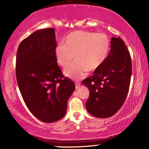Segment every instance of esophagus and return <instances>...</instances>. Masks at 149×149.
<instances>
[{"mask_svg":"<svg viewBox=\"0 0 149 149\" xmlns=\"http://www.w3.org/2000/svg\"><path fill=\"white\" fill-rule=\"evenodd\" d=\"M75 85H76V89H78L80 88V83H75Z\"/></svg>","mask_w":149,"mask_h":149,"instance_id":"obj_1","label":"esophagus"}]
</instances>
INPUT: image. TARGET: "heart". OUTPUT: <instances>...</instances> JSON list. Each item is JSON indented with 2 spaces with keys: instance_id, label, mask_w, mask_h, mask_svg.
Masks as SVG:
<instances>
[{
  "instance_id": "b5f03b06",
  "label": "heart",
  "mask_w": 149,
  "mask_h": 149,
  "mask_svg": "<svg viewBox=\"0 0 149 149\" xmlns=\"http://www.w3.org/2000/svg\"><path fill=\"white\" fill-rule=\"evenodd\" d=\"M65 44L57 46L56 60L66 67L76 56V61L64 69L65 76L74 80L83 78L88 71L95 72L101 68L109 55L110 41L104 33L76 31L65 38Z\"/></svg>"
}]
</instances>
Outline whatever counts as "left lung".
I'll list each match as a JSON object with an SVG mask.
<instances>
[{"mask_svg": "<svg viewBox=\"0 0 149 149\" xmlns=\"http://www.w3.org/2000/svg\"><path fill=\"white\" fill-rule=\"evenodd\" d=\"M93 73L82 82L90 90L85 107L95 117H111L123 104L132 76L130 54L120 37L111 38L107 59Z\"/></svg>", "mask_w": 149, "mask_h": 149, "instance_id": "obj_1", "label": "left lung"}]
</instances>
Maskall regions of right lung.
<instances>
[{"label": "right lung", "instance_id": "obj_1", "mask_svg": "<svg viewBox=\"0 0 149 149\" xmlns=\"http://www.w3.org/2000/svg\"><path fill=\"white\" fill-rule=\"evenodd\" d=\"M52 28L38 30L22 40L16 58V77L26 105L45 123L64 117L74 83L61 73L54 54L57 42Z\"/></svg>", "mask_w": 149, "mask_h": 149}]
</instances>
